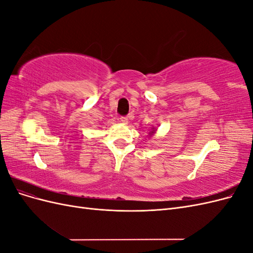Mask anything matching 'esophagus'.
<instances>
[{
  "instance_id": "obj_1",
  "label": "esophagus",
  "mask_w": 253,
  "mask_h": 253,
  "mask_svg": "<svg viewBox=\"0 0 253 253\" xmlns=\"http://www.w3.org/2000/svg\"><path fill=\"white\" fill-rule=\"evenodd\" d=\"M120 121L122 122V124H127L128 119H127L126 116H121V117H120Z\"/></svg>"
}]
</instances>
